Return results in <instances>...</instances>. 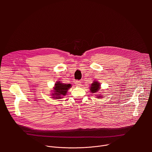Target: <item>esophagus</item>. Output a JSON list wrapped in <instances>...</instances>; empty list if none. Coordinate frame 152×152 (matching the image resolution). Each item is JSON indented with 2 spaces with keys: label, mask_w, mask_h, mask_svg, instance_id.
Returning <instances> with one entry per match:
<instances>
[{
  "label": "esophagus",
  "mask_w": 152,
  "mask_h": 152,
  "mask_svg": "<svg viewBox=\"0 0 152 152\" xmlns=\"http://www.w3.org/2000/svg\"><path fill=\"white\" fill-rule=\"evenodd\" d=\"M75 85H76V86H77V87H79V86H81V82H80V81H79V80L76 81Z\"/></svg>",
  "instance_id": "34e87169"
}]
</instances>
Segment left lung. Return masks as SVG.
<instances>
[{
	"label": "left lung",
	"mask_w": 152,
	"mask_h": 152,
	"mask_svg": "<svg viewBox=\"0 0 152 152\" xmlns=\"http://www.w3.org/2000/svg\"><path fill=\"white\" fill-rule=\"evenodd\" d=\"M100 83L97 80H94L93 82L91 83L90 90L91 93H98L99 91H100ZM97 99H101L103 98V96L102 94H97L96 96Z\"/></svg>",
	"instance_id": "1"
}]
</instances>
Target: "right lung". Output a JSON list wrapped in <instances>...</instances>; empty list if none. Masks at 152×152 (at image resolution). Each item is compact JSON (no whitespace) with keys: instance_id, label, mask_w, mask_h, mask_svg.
Instances as JSON below:
<instances>
[{"instance_id":"right-lung-1","label":"right lung","mask_w":152,"mask_h":152,"mask_svg":"<svg viewBox=\"0 0 152 152\" xmlns=\"http://www.w3.org/2000/svg\"><path fill=\"white\" fill-rule=\"evenodd\" d=\"M72 87L70 83H64L60 81L55 82L53 88L52 93L51 94L52 99H60L66 96L68 92V90Z\"/></svg>"}]
</instances>
